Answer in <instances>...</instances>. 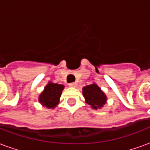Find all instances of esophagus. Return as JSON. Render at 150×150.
<instances>
[{"label":"esophagus","mask_w":150,"mask_h":150,"mask_svg":"<svg viewBox=\"0 0 150 150\" xmlns=\"http://www.w3.org/2000/svg\"><path fill=\"white\" fill-rule=\"evenodd\" d=\"M69 87H71V88H75L76 86H77V83H69Z\"/></svg>","instance_id":"esophagus-1"}]
</instances>
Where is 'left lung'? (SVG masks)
<instances>
[{
  "label": "left lung",
  "mask_w": 150,
  "mask_h": 150,
  "mask_svg": "<svg viewBox=\"0 0 150 150\" xmlns=\"http://www.w3.org/2000/svg\"><path fill=\"white\" fill-rule=\"evenodd\" d=\"M85 102L95 110L100 109L107 103V96L96 83H91L83 88Z\"/></svg>",
  "instance_id": "left-lung-1"
}]
</instances>
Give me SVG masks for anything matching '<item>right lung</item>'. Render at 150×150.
<instances>
[{
    "label": "right lung",
    "instance_id": "1",
    "mask_svg": "<svg viewBox=\"0 0 150 150\" xmlns=\"http://www.w3.org/2000/svg\"><path fill=\"white\" fill-rule=\"evenodd\" d=\"M64 85L50 81L38 96V102L46 108H54L59 104Z\"/></svg>",
    "mask_w": 150,
    "mask_h": 150
}]
</instances>
